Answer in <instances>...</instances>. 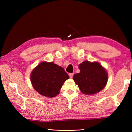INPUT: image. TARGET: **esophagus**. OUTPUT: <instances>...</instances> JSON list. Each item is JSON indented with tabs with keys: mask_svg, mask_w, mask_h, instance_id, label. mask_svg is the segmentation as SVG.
I'll list each match as a JSON object with an SVG mask.
<instances>
[{
	"mask_svg": "<svg viewBox=\"0 0 132 132\" xmlns=\"http://www.w3.org/2000/svg\"><path fill=\"white\" fill-rule=\"evenodd\" d=\"M73 73H69V77H70V78H72L73 76Z\"/></svg>",
	"mask_w": 132,
	"mask_h": 132,
	"instance_id": "34e87169",
	"label": "esophagus"
}]
</instances>
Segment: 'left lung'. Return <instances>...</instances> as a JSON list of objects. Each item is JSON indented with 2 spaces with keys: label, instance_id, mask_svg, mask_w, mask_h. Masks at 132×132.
<instances>
[{
  "label": "left lung",
  "instance_id": "left-lung-1",
  "mask_svg": "<svg viewBox=\"0 0 132 132\" xmlns=\"http://www.w3.org/2000/svg\"><path fill=\"white\" fill-rule=\"evenodd\" d=\"M80 72L73 76L82 93L91 95L99 92L104 88L108 81V75L98 62L85 61L79 66Z\"/></svg>",
  "mask_w": 132,
  "mask_h": 132
}]
</instances>
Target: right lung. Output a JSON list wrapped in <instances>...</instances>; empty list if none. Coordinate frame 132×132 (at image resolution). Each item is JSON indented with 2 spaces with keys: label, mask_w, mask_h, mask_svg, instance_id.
Wrapping results in <instances>:
<instances>
[{
  "label": "right lung",
  "mask_w": 132,
  "mask_h": 132,
  "mask_svg": "<svg viewBox=\"0 0 132 132\" xmlns=\"http://www.w3.org/2000/svg\"><path fill=\"white\" fill-rule=\"evenodd\" d=\"M69 78L64 69L53 62H42L31 75V83L35 90L40 94L50 98L59 93L62 85Z\"/></svg>",
  "instance_id": "1"
}]
</instances>
